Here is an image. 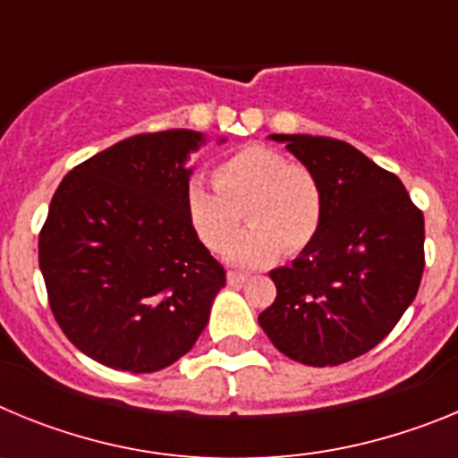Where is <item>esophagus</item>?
I'll use <instances>...</instances> for the list:
<instances>
[{
	"instance_id": "obj_1",
	"label": "esophagus",
	"mask_w": 458,
	"mask_h": 458,
	"mask_svg": "<svg viewBox=\"0 0 458 458\" xmlns=\"http://www.w3.org/2000/svg\"><path fill=\"white\" fill-rule=\"evenodd\" d=\"M226 279H229V284H242V282L248 279V275L241 273V270H229V273H226Z\"/></svg>"
}]
</instances>
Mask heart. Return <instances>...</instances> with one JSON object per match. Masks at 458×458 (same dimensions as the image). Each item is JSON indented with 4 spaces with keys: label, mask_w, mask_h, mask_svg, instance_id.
<instances>
[{
    "label": "heart",
    "mask_w": 458,
    "mask_h": 458,
    "mask_svg": "<svg viewBox=\"0 0 458 458\" xmlns=\"http://www.w3.org/2000/svg\"><path fill=\"white\" fill-rule=\"evenodd\" d=\"M213 183L192 176L183 206L192 232L208 250H222L241 226H250L226 248L241 266H266L284 250L298 254L323 225V190L307 167L266 147H242L213 169Z\"/></svg>",
    "instance_id": "b5f03b06"
}]
</instances>
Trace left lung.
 I'll return each mask as SVG.
<instances>
[{"instance_id":"obj_1","label":"left lung","mask_w":458,"mask_h":458,"mask_svg":"<svg viewBox=\"0 0 458 458\" xmlns=\"http://www.w3.org/2000/svg\"><path fill=\"white\" fill-rule=\"evenodd\" d=\"M284 141L323 190V225L291 266L270 270L277 298L259 314L275 349L333 367L390 335L420 289L424 216L394 174L333 137Z\"/></svg>"}]
</instances>
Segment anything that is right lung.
Masks as SVG:
<instances>
[{
	"label": "right lung",
	"mask_w": 458,
	"mask_h": 458,
	"mask_svg": "<svg viewBox=\"0 0 458 458\" xmlns=\"http://www.w3.org/2000/svg\"><path fill=\"white\" fill-rule=\"evenodd\" d=\"M201 135L141 132L66 174L38 236L56 323L82 353L147 374L188 353L226 273L185 217Z\"/></svg>",
	"instance_id": "obj_1"
}]
</instances>
